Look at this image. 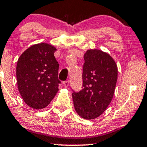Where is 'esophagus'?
Returning <instances> with one entry per match:
<instances>
[{"mask_svg":"<svg viewBox=\"0 0 147 147\" xmlns=\"http://www.w3.org/2000/svg\"><path fill=\"white\" fill-rule=\"evenodd\" d=\"M69 84H70V82H69L68 80H67V81H65V82H63L64 86H65V88H67V87L69 86Z\"/></svg>","mask_w":147,"mask_h":147,"instance_id":"obj_1","label":"esophagus"}]
</instances>
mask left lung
<instances>
[{
  "mask_svg": "<svg viewBox=\"0 0 147 147\" xmlns=\"http://www.w3.org/2000/svg\"><path fill=\"white\" fill-rule=\"evenodd\" d=\"M84 58L83 89L72 95L77 114L91 120L100 116L112 101L118 68L112 56L101 50L88 49Z\"/></svg>",
  "mask_w": 147,
  "mask_h": 147,
  "instance_id": "8db88e82",
  "label": "left lung"
}]
</instances>
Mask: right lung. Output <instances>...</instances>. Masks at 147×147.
Returning <instances> with one entry per match:
<instances>
[{
  "label": "right lung",
  "instance_id": "obj_1",
  "mask_svg": "<svg viewBox=\"0 0 147 147\" xmlns=\"http://www.w3.org/2000/svg\"><path fill=\"white\" fill-rule=\"evenodd\" d=\"M56 47L47 43L30 47L17 64V86L24 101L33 109L46 107L59 91V65Z\"/></svg>",
  "mask_w": 147,
  "mask_h": 147
}]
</instances>
